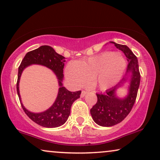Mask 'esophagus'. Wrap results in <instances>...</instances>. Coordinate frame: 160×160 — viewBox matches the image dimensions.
<instances>
[{
	"mask_svg": "<svg viewBox=\"0 0 160 160\" xmlns=\"http://www.w3.org/2000/svg\"><path fill=\"white\" fill-rule=\"evenodd\" d=\"M87 93H88V92H87V91L82 90V93H81V97H82V98H83V97H84L85 95H86Z\"/></svg>",
	"mask_w": 160,
	"mask_h": 160,
	"instance_id": "34e87169",
	"label": "esophagus"
}]
</instances>
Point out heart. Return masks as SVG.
Here are the masks:
<instances>
[{"label": "heart", "instance_id": "heart-1", "mask_svg": "<svg viewBox=\"0 0 160 160\" xmlns=\"http://www.w3.org/2000/svg\"><path fill=\"white\" fill-rule=\"evenodd\" d=\"M126 67L127 62L121 53L104 52L70 62L65 68V75L76 87L83 86L92 80L93 86L105 90L121 80Z\"/></svg>", "mask_w": 160, "mask_h": 160}]
</instances>
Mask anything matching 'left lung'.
<instances>
[{
  "label": "left lung",
  "mask_w": 160,
  "mask_h": 160,
  "mask_svg": "<svg viewBox=\"0 0 160 160\" xmlns=\"http://www.w3.org/2000/svg\"><path fill=\"white\" fill-rule=\"evenodd\" d=\"M110 42L123 51L128 63L125 77L116 86L106 90L105 93H97L98 101L90 109L93 121L98 125L106 127L121 123L129 114L136 101L140 82V74L136 56L126 45ZM127 81L130 83L128 95L123 99L118 98L116 95V91Z\"/></svg>",
  "instance_id": "8db88e82"
}]
</instances>
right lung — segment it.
Listing matches in <instances>:
<instances>
[{"instance_id":"1","label":"right lung","mask_w":160,"mask_h":160,"mask_svg":"<svg viewBox=\"0 0 160 160\" xmlns=\"http://www.w3.org/2000/svg\"><path fill=\"white\" fill-rule=\"evenodd\" d=\"M65 62V58L56 52L52 47L42 45L34 51L27 53L18 68L17 92L22 108L31 120L43 127L55 128L63 125L69 117L72 103L76 99L80 98L82 91L70 92L62 86ZM34 63L45 66L52 69L57 76L60 86L55 102L48 110L40 113H34L27 110L21 103L19 91V82L22 72L26 67Z\"/></svg>"}]
</instances>
